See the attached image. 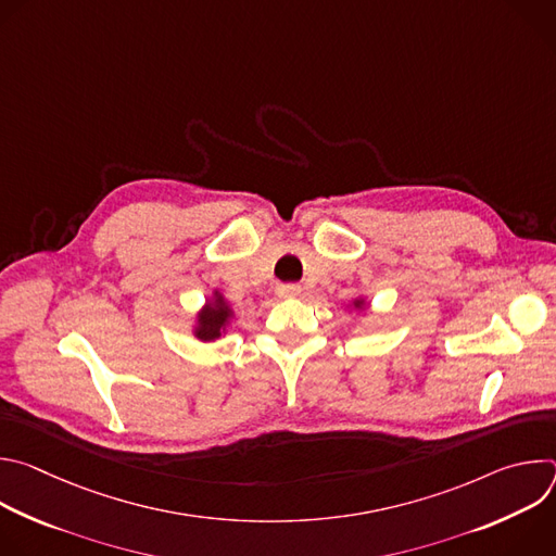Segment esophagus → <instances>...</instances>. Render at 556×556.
Wrapping results in <instances>:
<instances>
[{
	"label": "esophagus",
	"mask_w": 556,
	"mask_h": 556,
	"mask_svg": "<svg viewBox=\"0 0 556 556\" xmlns=\"http://www.w3.org/2000/svg\"><path fill=\"white\" fill-rule=\"evenodd\" d=\"M277 294H279L281 299L299 296V294H301V286H296V283H279V286H277Z\"/></svg>",
	"instance_id": "obj_1"
}]
</instances>
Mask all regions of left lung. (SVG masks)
I'll use <instances>...</instances> for the list:
<instances>
[{"mask_svg":"<svg viewBox=\"0 0 556 556\" xmlns=\"http://www.w3.org/2000/svg\"><path fill=\"white\" fill-rule=\"evenodd\" d=\"M363 305H365L363 299H354V307H363Z\"/></svg>","mask_w":556,"mask_h":556,"instance_id":"left-lung-1","label":"left lung"}]
</instances>
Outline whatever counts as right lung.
<instances>
[{
	"label": "right lung",
	"mask_w": 556,
	"mask_h": 556,
	"mask_svg": "<svg viewBox=\"0 0 556 556\" xmlns=\"http://www.w3.org/2000/svg\"><path fill=\"white\" fill-rule=\"evenodd\" d=\"M230 319H232L230 305L226 303L222 292L215 290L213 299H208L206 305L198 312V326H195L193 334L200 341H215L222 337V332L226 330Z\"/></svg>",
	"instance_id": "obj_1"
}]
</instances>
